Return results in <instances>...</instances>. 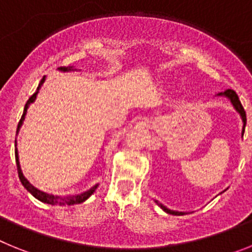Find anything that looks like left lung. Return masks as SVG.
Instances as JSON below:
<instances>
[{
    "instance_id": "1",
    "label": "left lung",
    "mask_w": 252,
    "mask_h": 252,
    "mask_svg": "<svg viewBox=\"0 0 252 252\" xmlns=\"http://www.w3.org/2000/svg\"><path fill=\"white\" fill-rule=\"evenodd\" d=\"M220 95H226L227 98H230L231 103L233 104V107L236 108V111L240 113V116H241L242 119V122H244V127H242V135H244L245 132V126H246V112H245L244 107H242L241 102H240L239 99V95L236 94V92L233 90H226L223 93H220ZM158 204H159L160 207L162 208V211H165L166 213H169V215H174V216H183L186 215L184 212H178V211H171V209L166 208L165 206H162L161 203H159V202H157Z\"/></svg>"
}]
</instances>
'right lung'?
<instances>
[{
  "label": "right lung",
  "mask_w": 252,
  "mask_h": 252,
  "mask_svg": "<svg viewBox=\"0 0 252 252\" xmlns=\"http://www.w3.org/2000/svg\"><path fill=\"white\" fill-rule=\"evenodd\" d=\"M60 70H63V72H66V70H72V68H65V66H63V68H60ZM44 81H45V78H43L41 81H40L39 83V87H37L36 92L34 93V94L31 95L30 98H29V101L26 102L25 104V108H24V113H22L21 116V120H20L19 122V126H17V130L20 128V126L22 125V122H24V119H25V115L26 112H28V108H29V104L32 103V102L35 101V98H36V94L37 92H39L40 87H41V84L44 83ZM15 144H16V141H15ZM16 146V145H15ZM15 158H16V165H17V173H19V178L20 180H21L22 186L25 187L26 189H28L29 192L31 193V194L34 195L35 198H37L39 201L44 202V203H48V204H59V206H65V204H68V206H70V204H78V203H82V202H84L86 199H88V198L91 197V195L93 194V192H94L95 189H97V187H98V184H95L94 187H92V188L90 189V190H87V192L82 193V194H78V195H68V197H58V195H53V194H48V193L45 192H41V190H39L37 188H35L32 184L29 182L28 179H26L25 177H24V174H22V170H21V166H20V161H19V153H17V149L15 148Z\"/></svg>",
  "instance_id": "add662e5"
}]
</instances>
